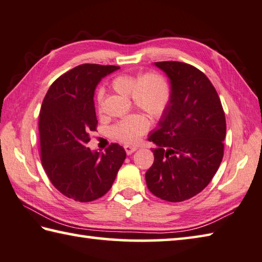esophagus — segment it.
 <instances>
[{
  "label": "esophagus",
  "instance_id": "34e87169",
  "mask_svg": "<svg viewBox=\"0 0 262 262\" xmlns=\"http://www.w3.org/2000/svg\"><path fill=\"white\" fill-rule=\"evenodd\" d=\"M136 150H137L136 146H132V145H126L125 146V151H126L127 155H132L133 152H135Z\"/></svg>",
  "mask_w": 262,
  "mask_h": 262
}]
</instances>
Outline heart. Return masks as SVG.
Segmentation results:
<instances>
[{"label": "heart", "instance_id": "heart-1", "mask_svg": "<svg viewBox=\"0 0 262 262\" xmlns=\"http://www.w3.org/2000/svg\"><path fill=\"white\" fill-rule=\"evenodd\" d=\"M112 88L123 96H130L133 103L151 118L158 119L167 110L170 102V87L164 75L150 72L143 77L119 74L113 78ZM147 129L146 119L141 115H132L112 127V135L126 144L140 139Z\"/></svg>", "mask_w": 262, "mask_h": 262}]
</instances>
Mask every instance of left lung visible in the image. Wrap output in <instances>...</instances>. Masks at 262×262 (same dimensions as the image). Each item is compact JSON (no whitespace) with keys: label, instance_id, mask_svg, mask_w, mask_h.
<instances>
[{"label":"left lung","instance_id":"obj_1","mask_svg":"<svg viewBox=\"0 0 262 262\" xmlns=\"http://www.w3.org/2000/svg\"><path fill=\"white\" fill-rule=\"evenodd\" d=\"M170 82V102L149 134L155 161L147 189L163 201L196 196L211 182L223 158L226 118L215 88L202 71L181 61H157Z\"/></svg>","mask_w":262,"mask_h":262}]
</instances>
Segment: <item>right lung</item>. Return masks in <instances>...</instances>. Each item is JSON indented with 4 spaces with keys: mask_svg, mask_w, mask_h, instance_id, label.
<instances>
[{
    "mask_svg": "<svg viewBox=\"0 0 262 262\" xmlns=\"http://www.w3.org/2000/svg\"><path fill=\"white\" fill-rule=\"evenodd\" d=\"M119 66L82 64L60 75L42 102L39 120L42 166L54 187L77 202L104 196L126 159L112 143L105 154L87 147L96 130L94 95L98 82Z\"/></svg>",
    "mask_w": 262,
    "mask_h": 262,
    "instance_id": "obj_1",
    "label": "right lung"
}]
</instances>
